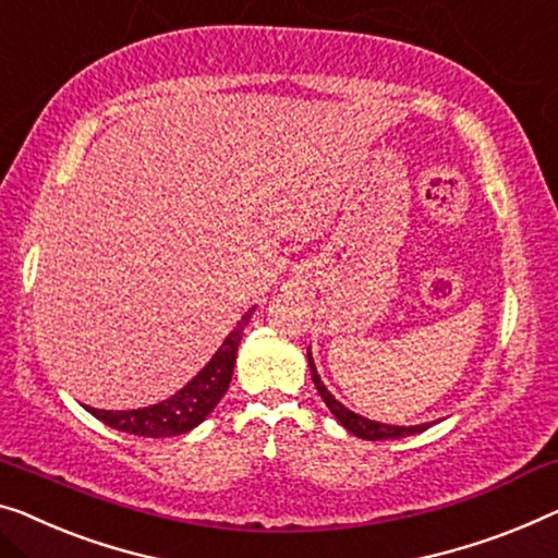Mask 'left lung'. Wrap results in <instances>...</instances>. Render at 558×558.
Returning a JSON list of instances; mask_svg holds the SVG:
<instances>
[{"mask_svg": "<svg viewBox=\"0 0 558 558\" xmlns=\"http://www.w3.org/2000/svg\"><path fill=\"white\" fill-rule=\"evenodd\" d=\"M307 363H311V376H313V384L315 388H318V393L323 401H326V405L330 409V413L336 415V418L343 423V426L351 430V434H355L359 438H365V440H393V438H403V436H413V434H421V430H426L430 423H423V426H386V423H376V421H368L363 418V415L348 411L343 403H338L336 398H332L328 393V388L320 384L318 378V371H315L313 365V359L311 353H307Z\"/></svg>", "mask_w": 558, "mask_h": 558, "instance_id": "8db88e82", "label": "left lung"}]
</instances>
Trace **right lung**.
I'll return each instance as SVG.
<instances>
[{"label": "right lung", "instance_id": "add662e5", "mask_svg": "<svg viewBox=\"0 0 558 558\" xmlns=\"http://www.w3.org/2000/svg\"><path fill=\"white\" fill-rule=\"evenodd\" d=\"M251 315L253 311H247L243 315V320H240L238 328L226 338V343H222L220 351L213 355V361L207 363L185 388L170 396L168 401L137 411H87L93 413L95 418L102 421L105 426L124 430V434L132 436L160 438L187 434L190 428L203 423L215 405L220 403V398L226 396L232 378V368H235L240 338H243V328L247 326V320H251Z\"/></svg>", "mask_w": 558, "mask_h": 558}]
</instances>
